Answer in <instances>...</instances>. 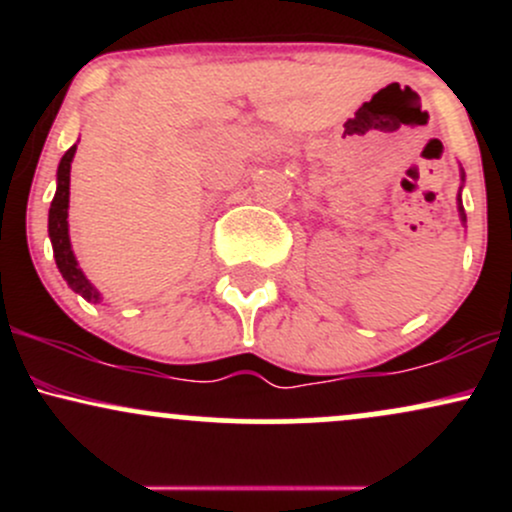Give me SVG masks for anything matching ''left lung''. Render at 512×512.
<instances>
[{
	"mask_svg": "<svg viewBox=\"0 0 512 512\" xmlns=\"http://www.w3.org/2000/svg\"><path fill=\"white\" fill-rule=\"evenodd\" d=\"M462 180H464V173H462ZM460 192H462V187H460ZM457 211H460L462 223H467V216H464V207H462V195H457Z\"/></svg>",
	"mask_w": 512,
	"mask_h": 512,
	"instance_id": "left-lung-1",
	"label": "left lung"
}]
</instances>
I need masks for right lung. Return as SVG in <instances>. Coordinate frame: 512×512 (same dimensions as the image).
Segmentation results:
<instances>
[{
  "instance_id": "right-lung-1",
  "label": "right lung",
  "mask_w": 512,
  "mask_h": 512,
  "mask_svg": "<svg viewBox=\"0 0 512 512\" xmlns=\"http://www.w3.org/2000/svg\"><path fill=\"white\" fill-rule=\"evenodd\" d=\"M76 154V144L67 154L62 156L60 166H57V190L50 204V216H48V233L52 252H55L57 269H60L62 279L67 281V286L74 293H79L81 298H86L88 303H101V293L96 286L86 279V274L81 272L79 262H76L72 240H69V173H72V161Z\"/></svg>"
}]
</instances>
